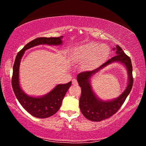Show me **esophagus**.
I'll return each mask as SVG.
<instances>
[{
    "mask_svg": "<svg viewBox=\"0 0 146 146\" xmlns=\"http://www.w3.org/2000/svg\"><path fill=\"white\" fill-rule=\"evenodd\" d=\"M72 84H73V85H75V86H77L78 85L77 80H76V79H73V80H72Z\"/></svg>",
    "mask_w": 146,
    "mask_h": 146,
    "instance_id": "1",
    "label": "esophagus"
}]
</instances>
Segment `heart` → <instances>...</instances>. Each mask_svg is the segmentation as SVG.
I'll use <instances>...</instances> for the list:
<instances>
[{
    "mask_svg": "<svg viewBox=\"0 0 146 146\" xmlns=\"http://www.w3.org/2000/svg\"><path fill=\"white\" fill-rule=\"evenodd\" d=\"M110 49L106 44L90 42L77 47L73 51V58L78 62H84V66L92 70L100 65L108 58Z\"/></svg>",
    "mask_w": 146,
    "mask_h": 146,
    "instance_id": "1",
    "label": "heart"
}]
</instances>
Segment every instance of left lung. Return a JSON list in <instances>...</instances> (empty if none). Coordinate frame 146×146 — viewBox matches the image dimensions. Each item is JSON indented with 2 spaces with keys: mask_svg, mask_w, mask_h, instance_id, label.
<instances>
[{
  "mask_svg": "<svg viewBox=\"0 0 146 146\" xmlns=\"http://www.w3.org/2000/svg\"><path fill=\"white\" fill-rule=\"evenodd\" d=\"M116 53L117 55L103 64L98 69L91 71H84L77 75L78 83L81 88V96L79 100L80 111L87 119L93 122L107 119L115 114L125 102L132 89L133 78L131 58L118 45L116 46ZM113 61H120L127 66L129 75V83L126 90L119 98L111 101H102L98 100L93 93L89 84V78L94 73Z\"/></svg>",
  "mask_w": 146,
  "mask_h": 146,
  "instance_id": "1",
  "label": "left lung"
}]
</instances>
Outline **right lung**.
<instances>
[{
	"mask_svg": "<svg viewBox=\"0 0 146 146\" xmlns=\"http://www.w3.org/2000/svg\"><path fill=\"white\" fill-rule=\"evenodd\" d=\"M60 37H38L29 42L17 53L13 64V75L11 84L15 95L22 106L29 113L35 117L39 118H48L53 115L58 111L62 104V102L71 85V82L65 84H58L42 97L35 98L29 97L24 93L19 86V66L21 59L26 49L39 44H49V45H59L62 43Z\"/></svg>",
	"mask_w": 146,
	"mask_h": 146,
	"instance_id": "right-lung-1",
	"label": "right lung"
}]
</instances>
